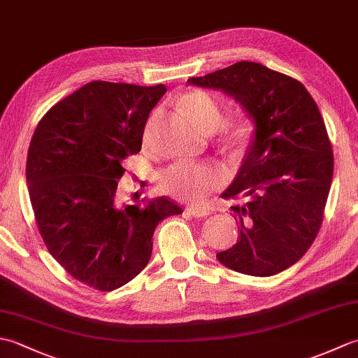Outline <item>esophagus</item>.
I'll use <instances>...</instances> for the list:
<instances>
[{
    "instance_id": "esophagus-1",
    "label": "esophagus",
    "mask_w": 358,
    "mask_h": 358,
    "mask_svg": "<svg viewBox=\"0 0 358 358\" xmlns=\"http://www.w3.org/2000/svg\"><path fill=\"white\" fill-rule=\"evenodd\" d=\"M187 210H189V214H191V215H194L195 218H206V217H209V215H210V212H209V209H206V208H199V206H189V208H187Z\"/></svg>"
}]
</instances>
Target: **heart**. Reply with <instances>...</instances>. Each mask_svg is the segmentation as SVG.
Wrapping results in <instances>:
<instances>
[{"instance_id": "1", "label": "heart", "mask_w": 358, "mask_h": 358, "mask_svg": "<svg viewBox=\"0 0 358 358\" xmlns=\"http://www.w3.org/2000/svg\"><path fill=\"white\" fill-rule=\"evenodd\" d=\"M187 112L196 121L203 131L214 132L222 124V110L214 100V96L203 90H191L181 98ZM157 124V115L149 120L143 134V144L149 148L154 140ZM250 132L252 124L246 117H238L232 120L226 127V138L231 144L245 143ZM226 183V172L220 166L208 163H187L180 162L167 167L158 177V185L162 192L173 196V199L200 203L206 196L217 191Z\"/></svg>"}]
</instances>
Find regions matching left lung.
Listing matches in <instances>:
<instances>
[{
    "label": "left lung",
    "mask_w": 358,
    "mask_h": 358,
    "mask_svg": "<svg viewBox=\"0 0 358 358\" xmlns=\"http://www.w3.org/2000/svg\"><path fill=\"white\" fill-rule=\"evenodd\" d=\"M187 85L222 90L254 123V136L223 199L232 206L238 240L217 258L226 268L271 277L295 264L323 222L334 173L324 121L306 87L260 63L240 62Z\"/></svg>",
    "instance_id": "8db88e82"
}]
</instances>
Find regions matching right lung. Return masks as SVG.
Masks as SVG:
<instances>
[{
  "label": "right lung",
  "mask_w": 358,
  "mask_h": 358,
  "mask_svg": "<svg viewBox=\"0 0 358 358\" xmlns=\"http://www.w3.org/2000/svg\"><path fill=\"white\" fill-rule=\"evenodd\" d=\"M164 85L92 81L57 103L30 141L26 181L52 257L81 283L113 291L146 268L152 237L183 212L166 196L121 206L123 162L141 150L150 110Z\"/></svg>",
  "instance_id": "obj_1"
}]
</instances>
